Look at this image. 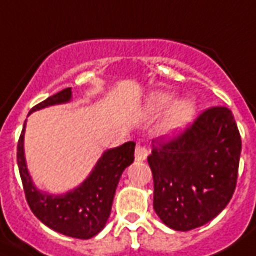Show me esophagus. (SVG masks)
I'll return each instance as SVG.
<instances>
[{
	"instance_id": "obj_1",
	"label": "esophagus",
	"mask_w": 256,
	"mask_h": 256,
	"mask_svg": "<svg viewBox=\"0 0 256 256\" xmlns=\"http://www.w3.org/2000/svg\"><path fill=\"white\" fill-rule=\"evenodd\" d=\"M148 156V151L144 146H142V144H138L135 148V160L136 161H144Z\"/></svg>"
}]
</instances>
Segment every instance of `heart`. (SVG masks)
<instances>
[{"label":"heart","mask_w":256,"mask_h":256,"mask_svg":"<svg viewBox=\"0 0 256 256\" xmlns=\"http://www.w3.org/2000/svg\"><path fill=\"white\" fill-rule=\"evenodd\" d=\"M173 94L168 91H156L148 96L146 104V113L148 116H158L168 109L173 102ZM195 113V104L191 100H180L174 102L168 110L161 130L166 135L177 134L191 122Z\"/></svg>","instance_id":"b5f03b06"}]
</instances>
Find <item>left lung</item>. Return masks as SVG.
Returning <instances> with one entry per match:
<instances>
[{"mask_svg":"<svg viewBox=\"0 0 256 256\" xmlns=\"http://www.w3.org/2000/svg\"><path fill=\"white\" fill-rule=\"evenodd\" d=\"M242 138L232 112L216 106L160 146L147 161L154 178V210L166 226L187 232L217 217L238 182Z\"/></svg>","mask_w":256,"mask_h":256,"instance_id":"left-lung-1","label":"left lung"}]
</instances>
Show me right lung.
<instances>
[{
  "instance_id": "1",
  "label": "right lung",
  "mask_w": 256,
  "mask_h": 256,
  "mask_svg": "<svg viewBox=\"0 0 256 256\" xmlns=\"http://www.w3.org/2000/svg\"><path fill=\"white\" fill-rule=\"evenodd\" d=\"M70 100L72 91L65 88L34 106L28 116L32 112L66 104ZM24 132L26 121L18 143V166L31 212L46 226L65 236L74 238H94L108 222L116 188L122 172L135 160V143L126 142L121 146L106 150L79 187L56 195L40 191L34 184L24 156Z\"/></svg>"
}]
</instances>
